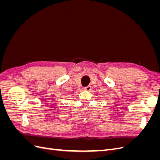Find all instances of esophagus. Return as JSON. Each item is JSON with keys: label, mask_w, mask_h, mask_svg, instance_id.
<instances>
[{"label": "esophagus", "mask_w": 160, "mask_h": 160, "mask_svg": "<svg viewBox=\"0 0 160 160\" xmlns=\"http://www.w3.org/2000/svg\"><path fill=\"white\" fill-rule=\"evenodd\" d=\"M84 89L86 91H90L91 89V86L88 85V86H86L84 88Z\"/></svg>", "instance_id": "34e87169"}]
</instances>
